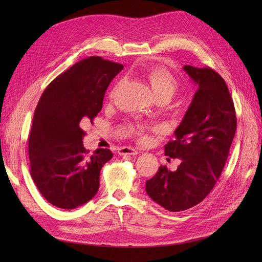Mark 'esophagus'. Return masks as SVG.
Listing matches in <instances>:
<instances>
[{
    "label": "esophagus",
    "mask_w": 262,
    "mask_h": 262,
    "mask_svg": "<svg viewBox=\"0 0 262 262\" xmlns=\"http://www.w3.org/2000/svg\"><path fill=\"white\" fill-rule=\"evenodd\" d=\"M118 153L120 154V155H132V156L139 154V152H138L136 148L130 147V146L120 147V148H119V150H118Z\"/></svg>",
    "instance_id": "34e87169"
}]
</instances>
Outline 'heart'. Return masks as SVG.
I'll return each instance as SVG.
<instances>
[{"instance_id":"1","label":"heart","mask_w":262,"mask_h":262,"mask_svg":"<svg viewBox=\"0 0 262 262\" xmlns=\"http://www.w3.org/2000/svg\"><path fill=\"white\" fill-rule=\"evenodd\" d=\"M148 81L152 86L153 93L155 97L157 96H168L171 98L178 90V82L167 70L163 68H155L152 69L147 74ZM138 137L142 140L145 139L144 136V128H137Z\"/></svg>"}]
</instances>
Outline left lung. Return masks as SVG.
<instances>
[{"mask_svg":"<svg viewBox=\"0 0 262 262\" xmlns=\"http://www.w3.org/2000/svg\"><path fill=\"white\" fill-rule=\"evenodd\" d=\"M196 84L191 104L165 145V155L181 161L177 170L161 166L146 181L148 196L170 212L200 203L215 186L236 132L234 102L225 81L210 68L184 67Z\"/></svg>","mask_w":262,"mask_h":262,"instance_id":"1","label":"left lung"}]
</instances>
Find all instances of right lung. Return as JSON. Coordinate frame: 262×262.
<instances>
[{"instance_id":"add662e5","label":"right lung","mask_w":262,"mask_h":262,"mask_svg":"<svg viewBox=\"0 0 262 262\" xmlns=\"http://www.w3.org/2000/svg\"><path fill=\"white\" fill-rule=\"evenodd\" d=\"M122 69L100 57L81 60L55 77L39 99L28 140L30 175L54 207L75 209L98 191L101 167L113 153L97 148L90 154L81 124L100 112L107 87Z\"/></svg>"}]
</instances>
